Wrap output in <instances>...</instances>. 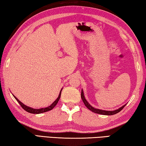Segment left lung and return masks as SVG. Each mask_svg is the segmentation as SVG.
<instances>
[{"label": "left lung", "mask_w": 146, "mask_h": 146, "mask_svg": "<svg viewBox=\"0 0 146 146\" xmlns=\"http://www.w3.org/2000/svg\"><path fill=\"white\" fill-rule=\"evenodd\" d=\"M81 98L82 99V101L84 103V105H86V107L89 109L90 110H91L92 112H93L94 113H99V114H102V115H114L115 113H117L118 112H120L121 110H122V109L125 107L126 105H124L123 106H122L121 107H120L117 110H113V111H108V110H100V109H98V108H95L94 107H92V106L89 104V103L87 102L86 99L85 98L84 94V92L82 90L81 92Z\"/></svg>", "instance_id": "8db88e82"}]
</instances>
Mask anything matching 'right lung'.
I'll return each mask as SVG.
<instances>
[{
  "label": "right lung",
  "mask_w": 146,
  "mask_h": 146,
  "mask_svg": "<svg viewBox=\"0 0 146 146\" xmlns=\"http://www.w3.org/2000/svg\"><path fill=\"white\" fill-rule=\"evenodd\" d=\"M62 89L60 90V93H59V96H58L57 98L55 100V102H54V103H52V105H50V106H48V107H47L46 108H39V109H35V108H33L31 107H27V106H26L25 105L23 104V103H22L20 102V101L17 99V98L14 95H13V96L15 97V98L17 100V102H18V103L21 105V107H22L23 109H24L25 111H27V112H29V113H44V112H48V111H50L52 110L53 108H54L55 107V106L57 105V103H58V102H59V100L60 99V95H61V91H62Z\"/></svg>",
  "instance_id": "1"
}]
</instances>
